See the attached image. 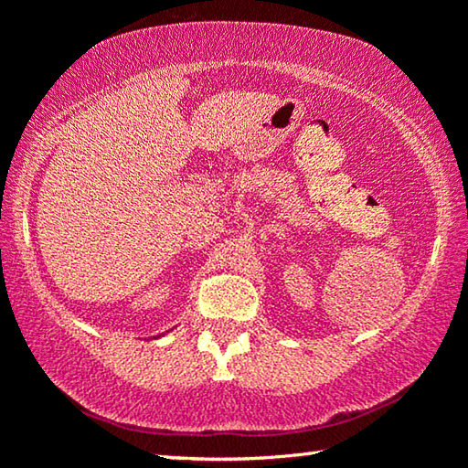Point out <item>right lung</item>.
I'll use <instances>...</instances> for the list:
<instances>
[{"label":"right lung","instance_id":"obj_1","mask_svg":"<svg viewBox=\"0 0 468 468\" xmlns=\"http://www.w3.org/2000/svg\"><path fill=\"white\" fill-rule=\"evenodd\" d=\"M150 338H158V336H150Z\"/></svg>","mask_w":468,"mask_h":468}]
</instances>
